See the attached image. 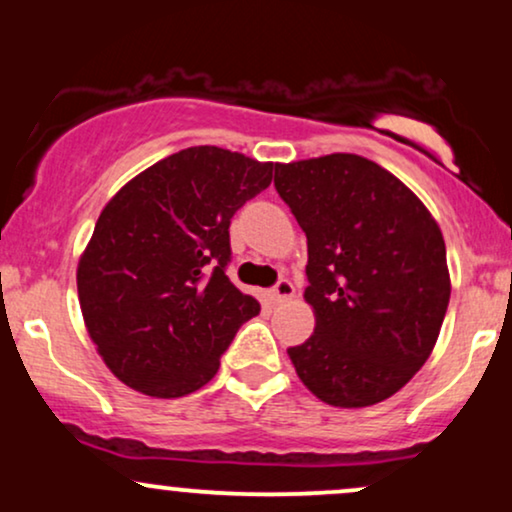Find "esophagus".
Instances as JSON below:
<instances>
[{"instance_id": "esophagus-1", "label": "esophagus", "mask_w": 512, "mask_h": 512, "mask_svg": "<svg viewBox=\"0 0 512 512\" xmlns=\"http://www.w3.org/2000/svg\"><path fill=\"white\" fill-rule=\"evenodd\" d=\"M293 293H296V289H293V284L289 279H279L276 281V286L272 291H269V298H272V303H284L289 301V298H293Z\"/></svg>"}]
</instances>
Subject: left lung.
Wrapping results in <instances>:
<instances>
[{
	"mask_svg": "<svg viewBox=\"0 0 512 512\" xmlns=\"http://www.w3.org/2000/svg\"><path fill=\"white\" fill-rule=\"evenodd\" d=\"M274 187L308 238L315 332L289 356L332 407L392 397L436 346L450 301L445 240L419 197L356 154L276 163Z\"/></svg>",
	"mask_w": 512,
	"mask_h": 512,
	"instance_id": "left-lung-1",
	"label": "left lung"
}]
</instances>
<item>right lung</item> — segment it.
<instances>
[{
  "instance_id": "add662e5",
  "label": "right lung",
  "mask_w": 512,
  "mask_h": 512,
  "mask_svg": "<svg viewBox=\"0 0 512 512\" xmlns=\"http://www.w3.org/2000/svg\"><path fill=\"white\" fill-rule=\"evenodd\" d=\"M274 163L192 146L132 178L105 204L76 269L86 330L117 380L173 399L207 385L260 303L231 284L233 214Z\"/></svg>"
}]
</instances>
